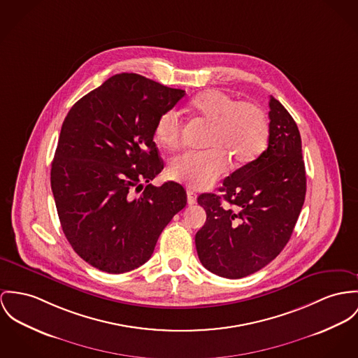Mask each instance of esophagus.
<instances>
[{
    "label": "esophagus",
    "mask_w": 358,
    "mask_h": 358,
    "mask_svg": "<svg viewBox=\"0 0 358 358\" xmlns=\"http://www.w3.org/2000/svg\"><path fill=\"white\" fill-rule=\"evenodd\" d=\"M187 197H188V204H189V206L196 204V201H197V200H196V196H194L192 192L187 193Z\"/></svg>",
    "instance_id": "34e87169"
}]
</instances>
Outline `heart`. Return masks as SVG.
<instances>
[{
  "label": "heart",
  "mask_w": 358,
  "mask_h": 358,
  "mask_svg": "<svg viewBox=\"0 0 358 358\" xmlns=\"http://www.w3.org/2000/svg\"><path fill=\"white\" fill-rule=\"evenodd\" d=\"M192 108L211 131L207 151H188L174 158L169 174L192 189H207L227 171V161L236 166L256 159L268 140V121L257 105L238 102L220 90H208L193 98ZM155 138L167 148L176 150L182 138V117L176 109L161 114L155 125Z\"/></svg>",
  "instance_id": "b5f03b06"
}]
</instances>
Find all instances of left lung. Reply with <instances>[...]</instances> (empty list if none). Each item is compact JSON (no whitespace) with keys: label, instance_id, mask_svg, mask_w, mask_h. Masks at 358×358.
<instances>
[{"label":"left lung","instance_id":"left-lung-1","mask_svg":"<svg viewBox=\"0 0 358 358\" xmlns=\"http://www.w3.org/2000/svg\"><path fill=\"white\" fill-rule=\"evenodd\" d=\"M268 147L223 180L222 194L203 193L197 203L207 220L194 243L201 264L238 279L273 262L290 240L303 208L306 177L296 121L270 98Z\"/></svg>","mask_w":358,"mask_h":358}]
</instances>
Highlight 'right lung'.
I'll return each instance as SVG.
<instances>
[{"instance_id":"add662e5","label":"right lung","mask_w":358,"mask_h":358,"mask_svg":"<svg viewBox=\"0 0 358 358\" xmlns=\"http://www.w3.org/2000/svg\"><path fill=\"white\" fill-rule=\"evenodd\" d=\"M184 95L136 73H120L65 117L50 184L66 240L92 267L109 274L138 268L187 206L180 184H150L164 169L154 141L157 121Z\"/></svg>"}]
</instances>
